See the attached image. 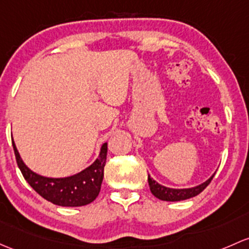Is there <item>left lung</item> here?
Here are the masks:
<instances>
[{"label":"left lung","mask_w":249,"mask_h":249,"mask_svg":"<svg viewBox=\"0 0 249 249\" xmlns=\"http://www.w3.org/2000/svg\"><path fill=\"white\" fill-rule=\"evenodd\" d=\"M214 174L210 178L209 180H206L205 182H203L201 185H198V186L192 187V188H169L166 186H162L159 182H156L153 178H150V175H148V182L149 187H150L151 193L155 196L156 198L161 200L166 201H180L188 199V198L196 197V196L199 195L200 192H203L205 190L206 186L211 182Z\"/></svg>","instance_id":"obj_1"}]
</instances>
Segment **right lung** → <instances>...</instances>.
Masks as SVG:
<instances>
[{
    "label": "right lung",
    "instance_id": "right-lung-1",
    "mask_svg": "<svg viewBox=\"0 0 249 249\" xmlns=\"http://www.w3.org/2000/svg\"><path fill=\"white\" fill-rule=\"evenodd\" d=\"M15 159L21 173L30 186L44 199L59 206H83L98 197L104 179L106 164L107 143L101 146L100 155L85 171L68 178H46L31 171L21 160L19 151L12 140Z\"/></svg>",
    "mask_w": 249,
    "mask_h": 249
}]
</instances>
